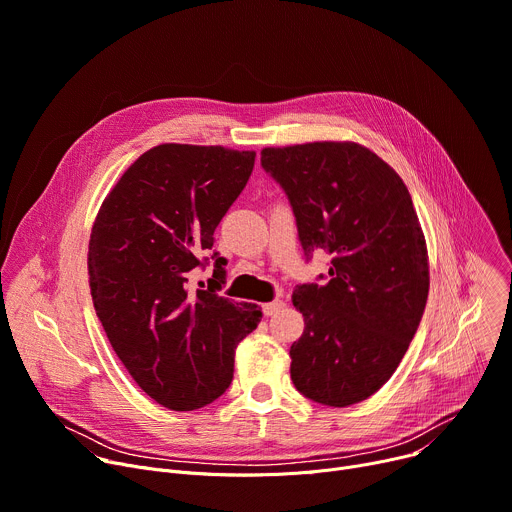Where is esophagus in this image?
<instances>
[{
    "label": "esophagus",
    "mask_w": 512,
    "mask_h": 512,
    "mask_svg": "<svg viewBox=\"0 0 512 512\" xmlns=\"http://www.w3.org/2000/svg\"><path fill=\"white\" fill-rule=\"evenodd\" d=\"M284 306H286L284 300H273V302H265V304L261 306V310H263L265 316H271V314H275L277 310H282Z\"/></svg>",
    "instance_id": "1"
}]
</instances>
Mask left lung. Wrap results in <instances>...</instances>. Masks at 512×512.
Wrapping results in <instances>:
<instances>
[{"label":"left lung","mask_w":512,"mask_h":512,"mask_svg":"<svg viewBox=\"0 0 512 512\" xmlns=\"http://www.w3.org/2000/svg\"><path fill=\"white\" fill-rule=\"evenodd\" d=\"M261 165L290 198L302 249L333 255L329 284L292 294L304 316L292 382L318 404H357L392 378L429 296L427 241L408 188L351 141L267 147Z\"/></svg>","instance_id":"obj_1"}]
</instances>
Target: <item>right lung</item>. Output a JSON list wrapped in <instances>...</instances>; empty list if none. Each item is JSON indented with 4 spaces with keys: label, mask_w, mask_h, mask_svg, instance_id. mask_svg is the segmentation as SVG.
<instances>
[{
    "label": "right lung",
    "mask_w": 512,
    "mask_h": 512,
    "mask_svg": "<svg viewBox=\"0 0 512 512\" xmlns=\"http://www.w3.org/2000/svg\"><path fill=\"white\" fill-rule=\"evenodd\" d=\"M255 151L163 143L138 157L104 198L89 235L96 314L132 380L169 410H196L232 382L237 345L261 308L190 275L243 192ZM216 280L226 263L212 255Z\"/></svg>",
    "instance_id": "1"
}]
</instances>
